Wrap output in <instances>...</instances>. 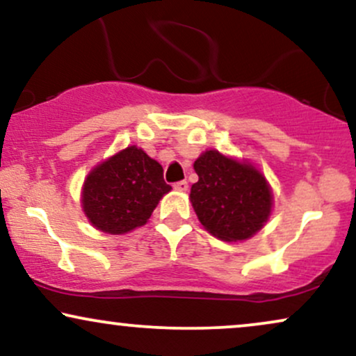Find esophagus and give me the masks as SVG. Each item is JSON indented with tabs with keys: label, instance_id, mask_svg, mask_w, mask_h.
<instances>
[{
	"label": "esophagus",
	"instance_id": "obj_1",
	"mask_svg": "<svg viewBox=\"0 0 356 356\" xmlns=\"http://www.w3.org/2000/svg\"><path fill=\"white\" fill-rule=\"evenodd\" d=\"M173 188H175V190H177V191H186V190H188V181H185V179H183V181L175 183Z\"/></svg>",
	"mask_w": 356,
	"mask_h": 356
}]
</instances>
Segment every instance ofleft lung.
Masks as SVG:
<instances>
[{"label":"left lung","mask_w":356,"mask_h":356,"mask_svg":"<svg viewBox=\"0 0 356 356\" xmlns=\"http://www.w3.org/2000/svg\"><path fill=\"white\" fill-rule=\"evenodd\" d=\"M198 181L190 200L206 229L222 241H244L264 226L272 195L266 178L249 163L216 150L204 152L193 165Z\"/></svg>","instance_id":"1"}]
</instances>
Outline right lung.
<instances>
[{
	"label": "right lung",
	"mask_w": 356,
	"mask_h": 356,
	"mask_svg": "<svg viewBox=\"0 0 356 356\" xmlns=\"http://www.w3.org/2000/svg\"><path fill=\"white\" fill-rule=\"evenodd\" d=\"M170 190L161 165L142 148L129 147L90 171L82 190V208L97 229L125 234L143 226Z\"/></svg>",
	"instance_id": "obj_1"
}]
</instances>
